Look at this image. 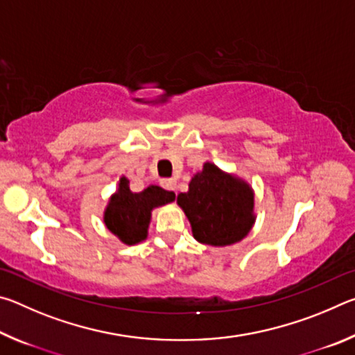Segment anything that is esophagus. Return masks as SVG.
<instances>
[{
	"label": "esophagus",
	"mask_w": 355,
	"mask_h": 355,
	"mask_svg": "<svg viewBox=\"0 0 355 355\" xmlns=\"http://www.w3.org/2000/svg\"><path fill=\"white\" fill-rule=\"evenodd\" d=\"M161 186H163V188L167 191H175L177 182H175V178H164V180H161Z\"/></svg>",
	"instance_id": "esophagus-1"
}]
</instances>
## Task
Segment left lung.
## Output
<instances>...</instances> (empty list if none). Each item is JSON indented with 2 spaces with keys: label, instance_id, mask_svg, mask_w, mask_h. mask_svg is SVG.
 <instances>
[{
  "label": "left lung",
  "instance_id": "obj_1",
  "mask_svg": "<svg viewBox=\"0 0 355 355\" xmlns=\"http://www.w3.org/2000/svg\"><path fill=\"white\" fill-rule=\"evenodd\" d=\"M197 241L209 245H230L248 235L254 225V191L211 163L192 177L189 191L177 197Z\"/></svg>",
  "mask_w": 355,
  "mask_h": 355
}]
</instances>
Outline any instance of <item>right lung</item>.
Instances as JSON below:
<instances>
[{
    "mask_svg": "<svg viewBox=\"0 0 355 355\" xmlns=\"http://www.w3.org/2000/svg\"><path fill=\"white\" fill-rule=\"evenodd\" d=\"M175 200L172 191L159 186H148L142 192H131L130 182L120 178L119 191L111 197L105 211V224L120 241L137 244L147 238L152 209Z\"/></svg>",
    "mask_w": 355,
    "mask_h": 355,
    "instance_id": "obj_1",
    "label": "right lung"
}]
</instances>
